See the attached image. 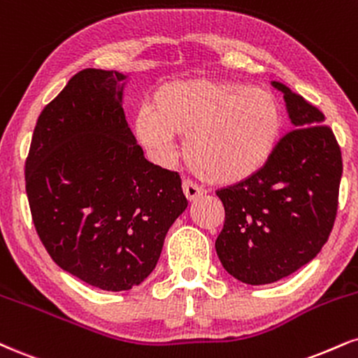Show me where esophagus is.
I'll list each match as a JSON object with an SVG mask.
<instances>
[{
  "label": "esophagus",
  "instance_id": "1",
  "mask_svg": "<svg viewBox=\"0 0 358 358\" xmlns=\"http://www.w3.org/2000/svg\"><path fill=\"white\" fill-rule=\"evenodd\" d=\"M182 190L185 193V196H187L188 201H193L196 200V198H200L201 195H203L205 190L201 187H198V185L195 182H192V180H183L182 183Z\"/></svg>",
  "mask_w": 358,
  "mask_h": 358
}]
</instances>
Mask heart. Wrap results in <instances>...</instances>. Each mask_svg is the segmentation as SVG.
I'll return each mask as SVG.
<instances>
[{"mask_svg":"<svg viewBox=\"0 0 358 358\" xmlns=\"http://www.w3.org/2000/svg\"><path fill=\"white\" fill-rule=\"evenodd\" d=\"M282 106L270 92L236 81L178 80L162 85L141 110L133 131L158 158L185 136L193 170L217 183L242 182L272 153L282 128Z\"/></svg>","mask_w":358,"mask_h":358,"instance_id":"1","label":"heart"}]
</instances>
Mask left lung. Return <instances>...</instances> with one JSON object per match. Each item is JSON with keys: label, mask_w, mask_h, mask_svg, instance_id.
I'll return each instance as SVG.
<instances>
[{"label": "left lung", "mask_w": 358, "mask_h": 358, "mask_svg": "<svg viewBox=\"0 0 358 358\" xmlns=\"http://www.w3.org/2000/svg\"><path fill=\"white\" fill-rule=\"evenodd\" d=\"M283 92L294 128L275 143L264 166L217 190L225 223L215 248L230 275L248 285L288 277L318 255L338 206L342 152L324 113L302 94Z\"/></svg>", "instance_id": "obj_1"}]
</instances>
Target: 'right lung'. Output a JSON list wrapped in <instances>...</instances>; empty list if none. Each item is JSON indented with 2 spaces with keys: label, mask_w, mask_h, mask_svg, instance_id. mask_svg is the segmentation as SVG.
Listing matches in <instances>:
<instances>
[{
  "label": "right lung",
  "mask_w": 358,
  "mask_h": 358,
  "mask_svg": "<svg viewBox=\"0 0 358 358\" xmlns=\"http://www.w3.org/2000/svg\"><path fill=\"white\" fill-rule=\"evenodd\" d=\"M123 75L86 68L38 116L24 163L31 218L64 272L130 290L153 272L188 201L178 171L143 157L116 92Z\"/></svg>",
  "instance_id": "add662e5"
}]
</instances>
